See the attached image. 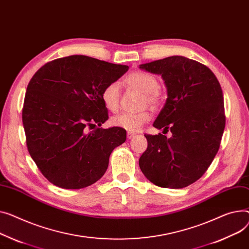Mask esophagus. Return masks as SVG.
Here are the masks:
<instances>
[{"label":"esophagus","mask_w":249,"mask_h":249,"mask_svg":"<svg viewBox=\"0 0 249 249\" xmlns=\"http://www.w3.org/2000/svg\"><path fill=\"white\" fill-rule=\"evenodd\" d=\"M134 135H135L134 132H130V131H127V138H128V139H132V138L134 137Z\"/></svg>","instance_id":"esophagus-1"}]
</instances>
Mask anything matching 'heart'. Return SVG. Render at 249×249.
Here are the masks:
<instances>
[{
    "label": "heart",
    "instance_id": "b5f03b06",
    "mask_svg": "<svg viewBox=\"0 0 249 249\" xmlns=\"http://www.w3.org/2000/svg\"><path fill=\"white\" fill-rule=\"evenodd\" d=\"M125 82L132 88H135L144 93V103L151 106H158L162 102V94L159 90V80L153 74L144 71H134L130 73ZM121 97V89L118 82H111L102 90L101 98L106 108L112 112L119 108ZM151 119L148 111L138 113H121L111 119V123L115 127H119L130 132L139 130L145 123Z\"/></svg>",
    "mask_w": 249,
    "mask_h": 249
}]
</instances>
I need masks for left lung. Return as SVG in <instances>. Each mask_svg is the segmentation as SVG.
<instances>
[{"label":"left lung","instance_id":"8db88e82","mask_svg":"<svg viewBox=\"0 0 249 249\" xmlns=\"http://www.w3.org/2000/svg\"><path fill=\"white\" fill-rule=\"evenodd\" d=\"M140 68L165 81L168 97L153 126L172 133L170 138L145 134L148 146L140 169L159 187H186L206 172L218 152L225 127L221 86L205 65L182 56Z\"/></svg>","mask_w":249,"mask_h":249}]
</instances>
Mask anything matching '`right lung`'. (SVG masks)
<instances>
[{
    "mask_svg": "<svg viewBox=\"0 0 249 249\" xmlns=\"http://www.w3.org/2000/svg\"><path fill=\"white\" fill-rule=\"evenodd\" d=\"M128 69L73 55L48 62L32 77L22 111L26 142L32 159L52 184L84 188L106 172L113 149L126 140V130L92 127L108 119L102 90Z\"/></svg>",
    "mask_w": 249,
    "mask_h": 249,
    "instance_id": "right-lung-1",
    "label": "right lung"
}]
</instances>
